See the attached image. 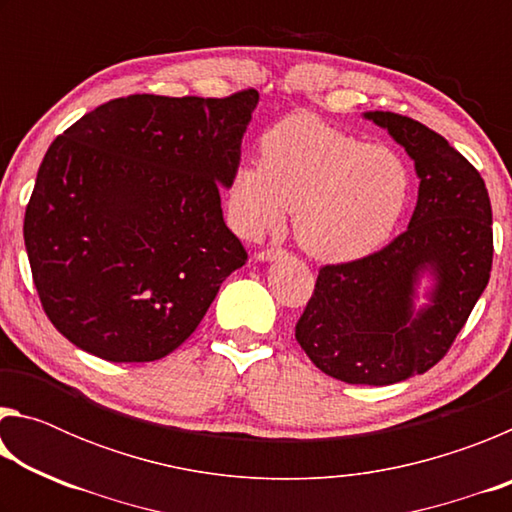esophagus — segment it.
Segmentation results:
<instances>
[{
  "mask_svg": "<svg viewBox=\"0 0 512 512\" xmlns=\"http://www.w3.org/2000/svg\"><path fill=\"white\" fill-rule=\"evenodd\" d=\"M282 255H287V250L284 248H264V250H259L255 257L259 259V262H273V259H280Z\"/></svg>",
  "mask_w": 512,
  "mask_h": 512,
  "instance_id": "obj_1",
  "label": "esophagus"
}]
</instances>
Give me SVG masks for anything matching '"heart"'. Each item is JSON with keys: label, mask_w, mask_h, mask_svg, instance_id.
Returning <instances> with one entry per match:
<instances>
[{"label": "heart", "mask_w": 512, "mask_h": 512, "mask_svg": "<svg viewBox=\"0 0 512 512\" xmlns=\"http://www.w3.org/2000/svg\"><path fill=\"white\" fill-rule=\"evenodd\" d=\"M262 162L232 173L228 203L237 228L259 235L296 210L300 246L345 262L386 244L411 198V169L384 144H363L305 112L273 124L259 142Z\"/></svg>", "instance_id": "1"}]
</instances>
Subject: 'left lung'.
Here are the masks:
<instances>
[{"mask_svg": "<svg viewBox=\"0 0 512 512\" xmlns=\"http://www.w3.org/2000/svg\"><path fill=\"white\" fill-rule=\"evenodd\" d=\"M415 162L418 205L377 253L320 266L296 341L325 375L388 386L431 370L488 287L492 207L481 173L443 135L397 112H366ZM437 277L432 305L412 314L414 282Z\"/></svg>", "mask_w": 512, "mask_h": 512, "instance_id": "8db88e82", "label": "left lung"}]
</instances>
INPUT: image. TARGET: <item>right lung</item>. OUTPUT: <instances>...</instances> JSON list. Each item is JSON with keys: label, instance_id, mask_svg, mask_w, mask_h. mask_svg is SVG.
<instances>
[{"label": "right lung", "instance_id": "1", "mask_svg": "<svg viewBox=\"0 0 512 512\" xmlns=\"http://www.w3.org/2000/svg\"><path fill=\"white\" fill-rule=\"evenodd\" d=\"M257 90L131 94L51 142L24 214L40 305L76 348L144 363L183 345L248 253L221 212Z\"/></svg>", "mask_w": 512, "mask_h": 512}]
</instances>
